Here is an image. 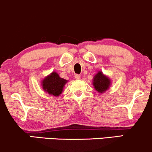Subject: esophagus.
<instances>
[{"label": "esophagus", "instance_id": "obj_1", "mask_svg": "<svg viewBox=\"0 0 152 152\" xmlns=\"http://www.w3.org/2000/svg\"><path fill=\"white\" fill-rule=\"evenodd\" d=\"M80 78H81V77H80V76L79 75H75V79L76 80H80Z\"/></svg>", "mask_w": 152, "mask_h": 152}]
</instances>
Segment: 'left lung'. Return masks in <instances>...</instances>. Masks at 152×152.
Returning <instances> with one entry per match:
<instances>
[{"label": "left lung", "instance_id": "obj_1", "mask_svg": "<svg viewBox=\"0 0 152 152\" xmlns=\"http://www.w3.org/2000/svg\"><path fill=\"white\" fill-rule=\"evenodd\" d=\"M94 88L99 93H104L111 86L112 81L110 78L103 73L102 71H99L92 80Z\"/></svg>", "mask_w": 152, "mask_h": 152}]
</instances>
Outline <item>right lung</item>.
<instances>
[{"label": "right lung", "mask_w": 152, "mask_h": 152, "mask_svg": "<svg viewBox=\"0 0 152 152\" xmlns=\"http://www.w3.org/2000/svg\"><path fill=\"white\" fill-rule=\"evenodd\" d=\"M68 80L60 77L56 72H53L41 80V87L45 92L58 97L62 94Z\"/></svg>", "instance_id": "right-lung-1"}]
</instances>
